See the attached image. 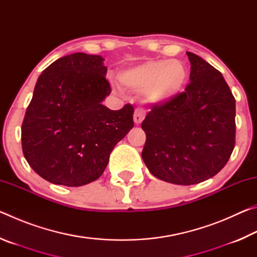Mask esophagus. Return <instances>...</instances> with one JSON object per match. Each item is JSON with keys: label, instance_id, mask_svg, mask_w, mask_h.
Segmentation results:
<instances>
[{"label": "esophagus", "instance_id": "obj_1", "mask_svg": "<svg viewBox=\"0 0 257 257\" xmlns=\"http://www.w3.org/2000/svg\"><path fill=\"white\" fill-rule=\"evenodd\" d=\"M145 118V111L143 110V108H136V111H135V114H134V121L136 124L142 123V121L144 120Z\"/></svg>", "mask_w": 257, "mask_h": 257}]
</instances>
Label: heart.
I'll return each instance as SVG.
<instances>
[{
	"instance_id": "heart-1",
	"label": "heart",
	"mask_w": 257,
	"mask_h": 257,
	"mask_svg": "<svg viewBox=\"0 0 257 257\" xmlns=\"http://www.w3.org/2000/svg\"><path fill=\"white\" fill-rule=\"evenodd\" d=\"M119 79L134 92H145L149 102L163 104L181 93L188 71L180 61L151 60L122 71Z\"/></svg>"
}]
</instances>
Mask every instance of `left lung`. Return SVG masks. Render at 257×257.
I'll list each match as a JSON object with an SVG mask.
<instances>
[{
  "mask_svg": "<svg viewBox=\"0 0 257 257\" xmlns=\"http://www.w3.org/2000/svg\"><path fill=\"white\" fill-rule=\"evenodd\" d=\"M190 82L171 101L154 104L142 122V158L150 172L176 185H195L221 171L236 143V101L222 73L187 52Z\"/></svg>",
  "mask_w": 257,
  "mask_h": 257,
  "instance_id": "1",
  "label": "left lung"
}]
</instances>
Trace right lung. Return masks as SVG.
<instances>
[{
    "mask_svg": "<svg viewBox=\"0 0 257 257\" xmlns=\"http://www.w3.org/2000/svg\"><path fill=\"white\" fill-rule=\"evenodd\" d=\"M99 55L73 53L38 78L21 125L25 159L55 185L79 187L102 176L110 154L134 127V106L102 102L111 93Z\"/></svg>",
    "mask_w": 257,
    "mask_h": 257,
    "instance_id": "add662e5",
    "label": "right lung"
}]
</instances>
